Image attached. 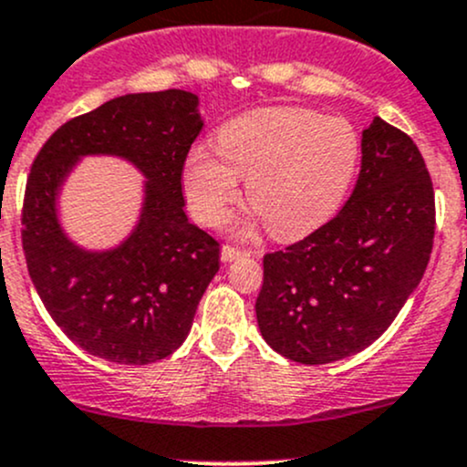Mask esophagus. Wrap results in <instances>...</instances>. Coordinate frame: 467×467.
Listing matches in <instances>:
<instances>
[{
	"mask_svg": "<svg viewBox=\"0 0 467 467\" xmlns=\"http://www.w3.org/2000/svg\"><path fill=\"white\" fill-rule=\"evenodd\" d=\"M245 254H248L245 250H239V248H234V245H228V244L222 248V261H234L239 257H245Z\"/></svg>",
	"mask_w": 467,
	"mask_h": 467,
	"instance_id": "esophagus-1",
	"label": "esophagus"
}]
</instances>
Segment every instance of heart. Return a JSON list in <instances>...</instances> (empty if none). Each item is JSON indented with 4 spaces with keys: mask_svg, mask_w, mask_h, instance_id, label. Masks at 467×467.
<instances>
[{
    "mask_svg": "<svg viewBox=\"0 0 467 467\" xmlns=\"http://www.w3.org/2000/svg\"><path fill=\"white\" fill-rule=\"evenodd\" d=\"M217 151L192 148L183 188L203 223H219L248 179V202L276 239H299L330 222L361 166V137L343 117L273 106L228 121Z\"/></svg>",
    "mask_w": 467,
    "mask_h": 467,
    "instance_id": "b5f03b06",
    "label": "heart"
}]
</instances>
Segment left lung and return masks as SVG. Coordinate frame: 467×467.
<instances>
[{
    "mask_svg": "<svg viewBox=\"0 0 467 467\" xmlns=\"http://www.w3.org/2000/svg\"><path fill=\"white\" fill-rule=\"evenodd\" d=\"M361 155L339 214L264 257L257 324L290 361L321 366L361 352L390 327L428 268L434 191L417 143L375 117Z\"/></svg>",
    "mask_w": 467,
    "mask_h": 467,
    "instance_id": "8db88e82",
    "label": "left lung"
}]
</instances>
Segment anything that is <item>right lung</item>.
Masks as SVG:
<instances>
[{"label": "right lung", "instance_id": "obj_1", "mask_svg": "<svg viewBox=\"0 0 467 467\" xmlns=\"http://www.w3.org/2000/svg\"><path fill=\"white\" fill-rule=\"evenodd\" d=\"M197 95L135 92L66 121L35 157L26 182L22 244L28 275L53 321L90 355L146 366L191 332L199 299L219 270V244L183 213L182 172L203 121ZM86 154H115L144 176L136 230L92 254L57 219L60 183Z\"/></svg>", "mask_w": 467, "mask_h": 467}]
</instances>
